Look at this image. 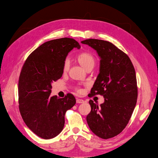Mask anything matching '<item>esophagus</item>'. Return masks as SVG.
<instances>
[{
  "mask_svg": "<svg viewBox=\"0 0 158 158\" xmlns=\"http://www.w3.org/2000/svg\"><path fill=\"white\" fill-rule=\"evenodd\" d=\"M76 102L78 103V104H81V103H84V100H82V99H76Z\"/></svg>",
  "mask_w": 158,
  "mask_h": 158,
  "instance_id": "esophagus-1",
  "label": "esophagus"
}]
</instances>
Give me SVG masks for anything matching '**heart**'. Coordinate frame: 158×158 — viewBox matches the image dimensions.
<instances>
[{"instance_id":"obj_1","label":"heart","mask_w":158,"mask_h":158,"mask_svg":"<svg viewBox=\"0 0 158 158\" xmlns=\"http://www.w3.org/2000/svg\"><path fill=\"white\" fill-rule=\"evenodd\" d=\"M77 60L78 62L84 67V68L87 70L89 68L91 67H93L95 62H96V59L94 56L88 52H83L80 54H79L76 57ZM69 60L68 59H66L63 64V71L64 73L67 72L69 70ZM76 90L78 92H81V89L79 87H76Z\"/></svg>"}]
</instances>
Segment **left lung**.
Wrapping results in <instances>:
<instances>
[{"label":"left lung","instance_id":"1","mask_svg":"<svg viewBox=\"0 0 158 158\" xmlns=\"http://www.w3.org/2000/svg\"><path fill=\"white\" fill-rule=\"evenodd\" d=\"M81 43L94 49L101 57L100 73L88 96L99 94L104 98L100 106L89 101L91 110L86 120L96 136L112 138L126 127L136 106V72L128 56L111 42L89 39Z\"/></svg>","mask_w":158,"mask_h":158}]
</instances>
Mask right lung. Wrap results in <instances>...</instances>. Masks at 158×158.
Masks as SVG:
<instances>
[{
    "label": "right lung",
    "mask_w": 158,
    "mask_h": 158,
    "mask_svg": "<svg viewBox=\"0 0 158 158\" xmlns=\"http://www.w3.org/2000/svg\"><path fill=\"white\" fill-rule=\"evenodd\" d=\"M79 44L72 38H60L44 43L27 58L18 84L19 109L27 126L39 137L52 139L62 131L65 114L76 104L70 93L63 98L51 96V83L63 74L67 55Z\"/></svg>",
    "instance_id": "obj_1"
}]
</instances>
